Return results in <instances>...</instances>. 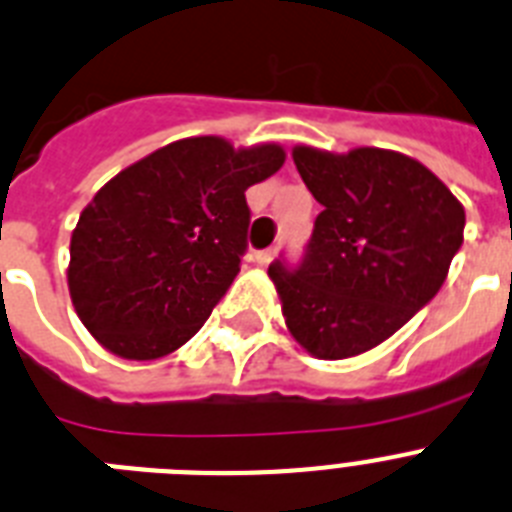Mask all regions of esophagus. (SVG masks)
Instances as JSON below:
<instances>
[{
    "mask_svg": "<svg viewBox=\"0 0 512 512\" xmlns=\"http://www.w3.org/2000/svg\"><path fill=\"white\" fill-rule=\"evenodd\" d=\"M277 256V248H264V251H256V264L259 266H269L272 264V259Z\"/></svg>",
    "mask_w": 512,
    "mask_h": 512,
    "instance_id": "1",
    "label": "esophagus"
}]
</instances>
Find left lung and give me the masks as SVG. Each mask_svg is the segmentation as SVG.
<instances>
[{
    "instance_id": "1",
    "label": "left lung",
    "mask_w": 512,
    "mask_h": 512,
    "mask_svg": "<svg viewBox=\"0 0 512 512\" xmlns=\"http://www.w3.org/2000/svg\"><path fill=\"white\" fill-rule=\"evenodd\" d=\"M292 160L323 212L298 266L269 264L287 329L318 360L362 355L438 295L464 243V207L399 152L295 147Z\"/></svg>"
}]
</instances>
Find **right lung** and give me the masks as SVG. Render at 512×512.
<instances>
[{
	"instance_id": "1",
	"label": "right lung",
	"mask_w": 512,
	"mask_h": 512,
	"mask_svg": "<svg viewBox=\"0 0 512 512\" xmlns=\"http://www.w3.org/2000/svg\"><path fill=\"white\" fill-rule=\"evenodd\" d=\"M282 163L279 144L235 150L191 137L111 178L69 246V295L87 331L126 360H157L189 342L240 272L246 189Z\"/></svg>"
}]
</instances>
